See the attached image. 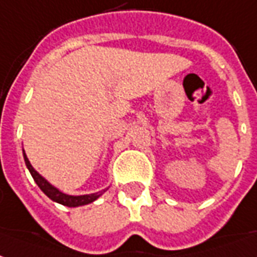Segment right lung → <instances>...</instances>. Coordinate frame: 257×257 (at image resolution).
Segmentation results:
<instances>
[{"label": "right lung", "mask_w": 257, "mask_h": 257, "mask_svg": "<svg viewBox=\"0 0 257 257\" xmlns=\"http://www.w3.org/2000/svg\"><path fill=\"white\" fill-rule=\"evenodd\" d=\"M23 156L24 162H26V166L29 168L30 174L33 175L35 183L38 185L39 189H41L50 200H53L56 203L63 204L65 207H79V205H86V204L93 203V201H95L97 198L100 197L102 193L105 192V190H102V192L93 193V194H83V196H69V194H65V193L60 192L59 189H56L54 186H52L44 177H41L38 172L34 170V167L31 166V163L29 162V159L26 156L24 151Z\"/></svg>", "instance_id": "1"}]
</instances>
